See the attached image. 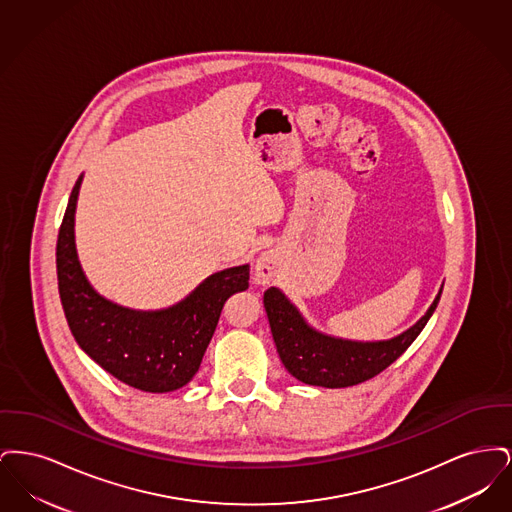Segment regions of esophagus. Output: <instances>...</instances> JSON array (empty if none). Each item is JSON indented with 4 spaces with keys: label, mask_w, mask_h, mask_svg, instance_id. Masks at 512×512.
Masks as SVG:
<instances>
[{
    "label": "esophagus",
    "mask_w": 512,
    "mask_h": 512,
    "mask_svg": "<svg viewBox=\"0 0 512 512\" xmlns=\"http://www.w3.org/2000/svg\"><path fill=\"white\" fill-rule=\"evenodd\" d=\"M278 274V261L272 253H263L255 263V280L259 284H270Z\"/></svg>",
    "instance_id": "obj_1"
}]
</instances>
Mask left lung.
I'll return each mask as SVG.
<instances>
[{"instance_id": "left-lung-1", "label": "left lung", "mask_w": 512, "mask_h": 512, "mask_svg": "<svg viewBox=\"0 0 512 512\" xmlns=\"http://www.w3.org/2000/svg\"><path fill=\"white\" fill-rule=\"evenodd\" d=\"M439 297L441 290L428 313L413 328L393 340L370 343L318 334L276 288L265 292V309L278 355L292 376L311 386L347 388L374 378L397 361L434 315Z\"/></svg>"}]
</instances>
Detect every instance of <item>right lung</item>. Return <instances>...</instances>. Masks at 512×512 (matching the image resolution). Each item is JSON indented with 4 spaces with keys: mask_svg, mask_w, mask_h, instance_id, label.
Instances as JSON below:
<instances>
[{
    "mask_svg": "<svg viewBox=\"0 0 512 512\" xmlns=\"http://www.w3.org/2000/svg\"><path fill=\"white\" fill-rule=\"evenodd\" d=\"M76 180L57 236L59 297L76 343L109 374L136 390L163 393L186 386L199 370L226 299L249 288V265L207 278L171 309L142 313L92 290L74 247Z\"/></svg>",
    "mask_w": 512,
    "mask_h": 512,
    "instance_id": "add662e5",
    "label": "right lung"
}]
</instances>
